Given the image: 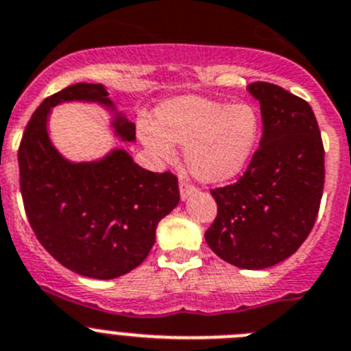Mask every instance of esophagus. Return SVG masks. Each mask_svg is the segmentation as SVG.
Wrapping results in <instances>:
<instances>
[{
	"label": "esophagus",
	"mask_w": 351,
	"mask_h": 351,
	"mask_svg": "<svg viewBox=\"0 0 351 351\" xmlns=\"http://www.w3.org/2000/svg\"><path fill=\"white\" fill-rule=\"evenodd\" d=\"M195 192V187H192V185H189L187 182H180V197H182V201H187L189 195H192Z\"/></svg>",
	"instance_id": "obj_1"
}]
</instances>
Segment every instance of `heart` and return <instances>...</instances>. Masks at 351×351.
Instances as JSON below:
<instances>
[{
  "instance_id": "heart-1",
  "label": "heart",
  "mask_w": 351,
  "mask_h": 351,
  "mask_svg": "<svg viewBox=\"0 0 351 351\" xmlns=\"http://www.w3.org/2000/svg\"><path fill=\"white\" fill-rule=\"evenodd\" d=\"M138 134L148 152L171 160L185 147L189 173L203 183H226L250 164L261 140V115L250 103H220L180 96L156 110V125L140 124Z\"/></svg>"
}]
</instances>
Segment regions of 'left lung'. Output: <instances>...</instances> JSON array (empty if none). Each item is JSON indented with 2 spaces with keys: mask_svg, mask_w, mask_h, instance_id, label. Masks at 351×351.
I'll list each match as a JSON object with an SVG mask.
<instances>
[{
  "mask_svg": "<svg viewBox=\"0 0 351 351\" xmlns=\"http://www.w3.org/2000/svg\"><path fill=\"white\" fill-rule=\"evenodd\" d=\"M261 147L245 175L211 191L219 213L204 239L241 269H266L298 252L311 232L324 191V143L311 106L278 85L255 82Z\"/></svg>",
  "mask_w": 351,
  "mask_h": 351,
  "instance_id": "obj_1",
  "label": "left lung"
}]
</instances>
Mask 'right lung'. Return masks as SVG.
Instances as JSON below:
<instances>
[{
    "instance_id": "add662e5",
    "label": "right lung",
    "mask_w": 351,
    "mask_h": 351,
    "mask_svg": "<svg viewBox=\"0 0 351 351\" xmlns=\"http://www.w3.org/2000/svg\"><path fill=\"white\" fill-rule=\"evenodd\" d=\"M93 103L110 113L113 134L136 141V129L101 84H75L47 97L29 119L19 148L21 192L38 241L68 269L113 280L138 267L156 243L157 223L180 201L171 173L140 168L125 148L75 162L49 134L52 108Z\"/></svg>"
}]
</instances>
